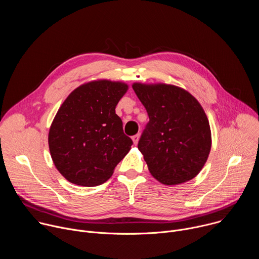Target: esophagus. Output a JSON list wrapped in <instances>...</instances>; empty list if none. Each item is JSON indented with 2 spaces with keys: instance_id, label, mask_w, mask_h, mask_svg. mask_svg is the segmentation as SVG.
<instances>
[{
  "instance_id": "esophagus-1",
  "label": "esophagus",
  "mask_w": 259,
  "mask_h": 259,
  "mask_svg": "<svg viewBox=\"0 0 259 259\" xmlns=\"http://www.w3.org/2000/svg\"><path fill=\"white\" fill-rule=\"evenodd\" d=\"M139 134H136V135H134V136H132V140H133V144L134 145H136L137 143H138V140H139Z\"/></svg>"
}]
</instances>
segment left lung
Instances as JSON below:
<instances>
[{"mask_svg":"<svg viewBox=\"0 0 259 259\" xmlns=\"http://www.w3.org/2000/svg\"><path fill=\"white\" fill-rule=\"evenodd\" d=\"M150 122L138 150L151 174L165 186L195 178L211 151V130L200 102L178 86L133 83Z\"/></svg>","mask_w":259,"mask_h":259,"instance_id":"1","label":"left lung"}]
</instances>
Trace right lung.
<instances>
[{
  "label": "right lung",
  "mask_w": 259,
  "mask_h": 259,
  "mask_svg": "<svg viewBox=\"0 0 259 259\" xmlns=\"http://www.w3.org/2000/svg\"><path fill=\"white\" fill-rule=\"evenodd\" d=\"M129 86L99 79L85 83L65 98L49 129L52 161L69 182L95 187L113 175L131 150L116 106Z\"/></svg>",
  "instance_id": "add662e5"
}]
</instances>
